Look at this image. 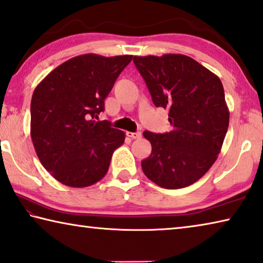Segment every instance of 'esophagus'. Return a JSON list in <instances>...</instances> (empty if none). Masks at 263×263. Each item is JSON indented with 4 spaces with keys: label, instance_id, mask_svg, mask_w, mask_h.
I'll use <instances>...</instances> for the list:
<instances>
[{
    "label": "esophagus",
    "instance_id": "esophagus-1",
    "mask_svg": "<svg viewBox=\"0 0 263 263\" xmlns=\"http://www.w3.org/2000/svg\"><path fill=\"white\" fill-rule=\"evenodd\" d=\"M127 136H129L130 137V139H134V140H139V139H141V136H142V134L140 132H135V133H132V132H128L127 133Z\"/></svg>",
    "mask_w": 263,
    "mask_h": 263
}]
</instances>
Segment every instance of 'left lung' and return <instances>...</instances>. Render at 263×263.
<instances>
[{
	"mask_svg": "<svg viewBox=\"0 0 263 263\" xmlns=\"http://www.w3.org/2000/svg\"><path fill=\"white\" fill-rule=\"evenodd\" d=\"M154 105L169 109L172 130L144 132L152 154L141 162L144 175L164 189L197 182L216 162L230 123L220 79L187 55L134 57Z\"/></svg>",
	"mask_w": 263,
	"mask_h": 263,
	"instance_id": "1",
	"label": "left lung"
}]
</instances>
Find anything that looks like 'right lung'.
<instances>
[{"label": "right lung", "mask_w": 263, "mask_h": 263, "mask_svg": "<svg viewBox=\"0 0 263 263\" xmlns=\"http://www.w3.org/2000/svg\"><path fill=\"white\" fill-rule=\"evenodd\" d=\"M133 55L81 54L51 71L31 99V139L43 166L71 187H86L107 174L124 133L96 121L105 99Z\"/></svg>", "instance_id": "obj_1"}]
</instances>
